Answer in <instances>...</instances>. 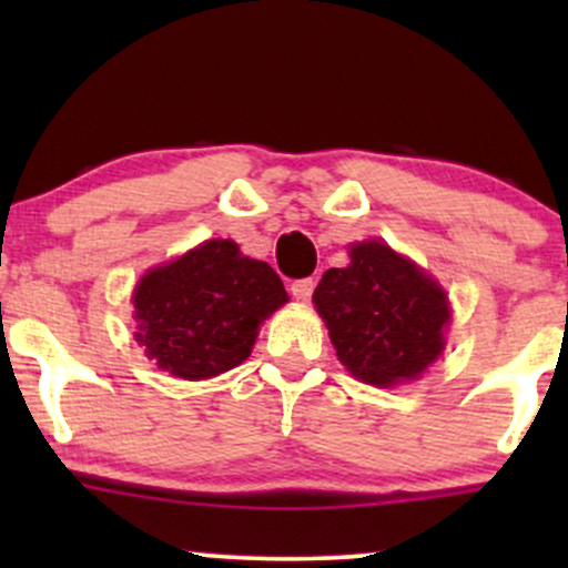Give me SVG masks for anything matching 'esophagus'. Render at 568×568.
<instances>
[{"label":"esophagus","mask_w":568,"mask_h":568,"mask_svg":"<svg viewBox=\"0 0 568 568\" xmlns=\"http://www.w3.org/2000/svg\"><path fill=\"white\" fill-rule=\"evenodd\" d=\"M312 291H315V280H312V277L293 280V283H291V293L298 298V302H306V298L312 296Z\"/></svg>","instance_id":"34e87169"}]
</instances>
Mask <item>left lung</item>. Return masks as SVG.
<instances>
[{
    "label": "left lung",
    "instance_id": "left-lung-1",
    "mask_svg": "<svg viewBox=\"0 0 568 568\" xmlns=\"http://www.w3.org/2000/svg\"><path fill=\"white\" fill-rule=\"evenodd\" d=\"M349 266L328 270L315 288L338 361L368 384L416 379L443 352L446 293L384 243L352 245Z\"/></svg>",
    "mask_w": 568,
    "mask_h": 568
}]
</instances>
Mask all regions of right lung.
Segmentation results:
<instances>
[{
  "label": "right lung",
  "instance_id": "add662e5",
  "mask_svg": "<svg viewBox=\"0 0 568 568\" xmlns=\"http://www.w3.org/2000/svg\"><path fill=\"white\" fill-rule=\"evenodd\" d=\"M288 302L283 280L232 240H207L158 266L135 288L139 342L179 379L224 374L251 355L262 325Z\"/></svg>",
  "mask_w": 568,
  "mask_h": 568
}]
</instances>
